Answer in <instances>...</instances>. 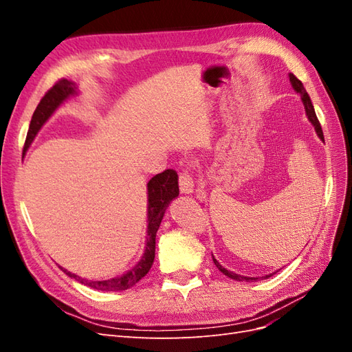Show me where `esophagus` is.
<instances>
[{
	"instance_id": "1",
	"label": "esophagus",
	"mask_w": 352,
	"mask_h": 352,
	"mask_svg": "<svg viewBox=\"0 0 352 352\" xmlns=\"http://www.w3.org/2000/svg\"><path fill=\"white\" fill-rule=\"evenodd\" d=\"M179 189L182 194H190L194 190V179L188 170L179 173Z\"/></svg>"
}]
</instances>
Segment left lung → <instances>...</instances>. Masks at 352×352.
Here are the masks:
<instances>
[{
    "label": "left lung",
    "mask_w": 352,
    "mask_h": 352,
    "mask_svg": "<svg viewBox=\"0 0 352 352\" xmlns=\"http://www.w3.org/2000/svg\"><path fill=\"white\" fill-rule=\"evenodd\" d=\"M289 80H291V83H292V87H294V89L301 95V100H302V102H304V105H305V111H307V116H308V119H310V122L313 123V126H314V129H316V132H317V135H318V138H320L322 141H324V136H323V131H322V126H320V122H318V119H317V116H316V111H314V107H313V104H311V100H310V97H308V94H307V91H305V88H304V85H302V82L298 79L295 74H289ZM212 261H214V264H216V267L223 273V274H226L228 278H230V279H233V280H247V282H252V280H257L258 278H243V276H241V274H236V273H233V272H229V270H226L225 267H223V265H220V263L212 257ZM265 278H270V274L269 276H265ZM264 278V279H265Z\"/></svg>",
    "instance_id": "8db88e82"
}]
</instances>
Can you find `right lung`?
Here are the masks:
<instances>
[{
	"instance_id": "obj_1",
	"label": "right lung",
	"mask_w": 352,
	"mask_h": 352,
	"mask_svg": "<svg viewBox=\"0 0 352 352\" xmlns=\"http://www.w3.org/2000/svg\"><path fill=\"white\" fill-rule=\"evenodd\" d=\"M74 83L67 79H58L52 87L45 92L44 97L41 98L38 107L32 116V120L29 124V131L26 135V141L23 146V153L28 150L32 141L35 140L36 133L44 124L48 117L54 113L58 105L65 101L72 94H74ZM179 195V185H177V173L173 168H167L164 172L155 175L150 182H148V238H146V247L142 255L141 261L138 263L132 270L120 278L109 279V280H87L82 279L79 276L73 274L67 270L63 269L70 278L76 279L82 285H87L98 291H124L129 289L131 286L140 282L144 276L150 272L151 265L155 257V235L160 228V223L163 220L164 211L168 207L170 201Z\"/></svg>"
}]
</instances>
